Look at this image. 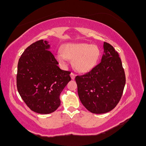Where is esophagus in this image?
<instances>
[{
  "label": "esophagus",
  "instance_id": "esophagus-1",
  "mask_svg": "<svg viewBox=\"0 0 146 146\" xmlns=\"http://www.w3.org/2000/svg\"><path fill=\"white\" fill-rule=\"evenodd\" d=\"M71 77L72 80H74L75 78V75L73 73H71Z\"/></svg>",
  "mask_w": 146,
  "mask_h": 146
}]
</instances>
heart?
Listing matches in <instances>:
<instances>
[{
    "instance_id": "obj_1",
    "label": "heart",
    "mask_w": 146,
    "mask_h": 146,
    "mask_svg": "<svg viewBox=\"0 0 146 146\" xmlns=\"http://www.w3.org/2000/svg\"><path fill=\"white\" fill-rule=\"evenodd\" d=\"M61 52L56 54V59L62 66H66L68 59L73 60V66L80 73H87L96 66L100 58V50L96 45L88 43H68Z\"/></svg>"
}]
</instances>
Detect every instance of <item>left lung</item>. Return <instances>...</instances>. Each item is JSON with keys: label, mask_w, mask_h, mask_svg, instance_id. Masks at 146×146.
<instances>
[{"label": "left lung", "mask_w": 146, "mask_h": 146, "mask_svg": "<svg viewBox=\"0 0 146 146\" xmlns=\"http://www.w3.org/2000/svg\"><path fill=\"white\" fill-rule=\"evenodd\" d=\"M101 62L91 71L75 77L78 93L84 106L95 114L108 113L117 105L125 84V72L118 53L104 42Z\"/></svg>", "instance_id": "obj_1"}]
</instances>
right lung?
I'll list each match as a JSON object with an SVG mask.
<instances>
[{
	"instance_id": "obj_1",
	"label": "right lung",
	"mask_w": 146,
	"mask_h": 146,
	"mask_svg": "<svg viewBox=\"0 0 146 146\" xmlns=\"http://www.w3.org/2000/svg\"><path fill=\"white\" fill-rule=\"evenodd\" d=\"M48 42L40 40L23 52L18 64L17 89L27 106L40 114H49L60 105L61 92L71 81V72L61 70Z\"/></svg>"
}]
</instances>
